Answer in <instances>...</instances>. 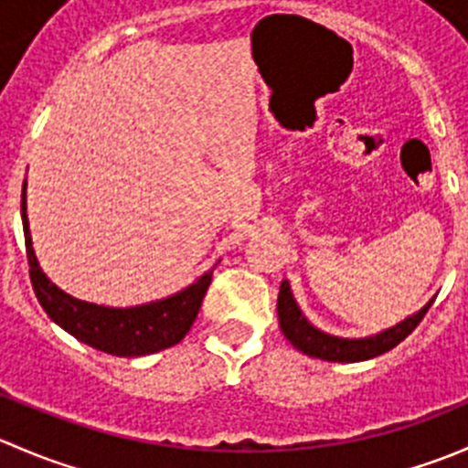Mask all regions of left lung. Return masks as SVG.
<instances>
[{"instance_id": "8db88e82", "label": "left lung", "mask_w": 468, "mask_h": 468, "mask_svg": "<svg viewBox=\"0 0 468 468\" xmlns=\"http://www.w3.org/2000/svg\"><path fill=\"white\" fill-rule=\"evenodd\" d=\"M432 301L426 308L419 310L414 317L405 319L403 324L394 325V328L385 330V333L365 339H342L333 337V335H325L322 330L314 328V325H310L308 319L301 314L294 296H292L290 282L282 281L281 294H278V324H281L282 335L294 344V348H299L305 356L319 357V360L328 362H362L369 360V357L382 356V353L391 351L396 344L403 342V339L421 324V319L426 317Z\"/></svg>"}]
</instances>
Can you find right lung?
Segmentation results:
<instances>
[{
	"mask_svg": "<svg viewBox=\"0 0 468 468\" xmlns=\"http://www.w3.org/2000/svg\"><path fill=\"white\" fill-rule=\"evenodd\" d=\"M27 187V181H25ZM22 187V226H25L27 261L33 292L40 301L42 310L54 319L60 328L68 330L77 339L97 351L120 357H138L158 353L174 346L190 333L197 314H199L204 296L210 287L212 269L206 271L195 285L169 299L155 303L135 305V308H103L86 303L65 294L42 273L36 253L31 249L29 219H27V195Z\"/></svg>",
	"mask_w": 468,
	"mask_h": 468,
	"instance_id": "1",
	"label": "right lung"
}]
</instances>
